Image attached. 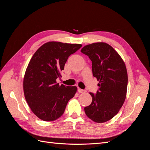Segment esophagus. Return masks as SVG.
Returning a JSON list of instances; mask_svg holds the SVG:
<instances>
[{
  "instance_id": "1",
  "label": "esophagus",
  "mask_w": 150,
  "mask_h": 150,
  "mask_svg": "<svg viewBox=\"0 0 150 150\" xmlns=\"http://www.w3.org/2000/svg\"><path fill=\"white\" fill-rule=\"evenodd\" d=\"M78 91V92H79V93H85V92H86V91H85V90L81 89H80V88H79Z\"/></svg>"
}]
</instances>
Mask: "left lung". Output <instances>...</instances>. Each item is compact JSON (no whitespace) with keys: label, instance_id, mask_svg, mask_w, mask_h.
<instances>
[{"label":"left lung","instance_id":"left-lung-1","mask_svg":"<svg viewBox=\"0 0 150 150\" xmlns=\"http://www.w3.org/2000/svg\"><path fill=\"white\" fill-rule=\"evenodd\" d=\"M81 52L92 61L93 76L99 81L96 95L90 93L92 103L84 108L86 115L98 123L112 119L119 112L125 101L128 73L120 54L106 42L86 45Z\"/></svg>","mask_w":150,"mask_h":150}]
</instances>
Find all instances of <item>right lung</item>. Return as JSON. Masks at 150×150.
Listing matches in <instances>:
<instances>
[{
	"label": "right lung",
	"mask_w": 150,
	"mask_h": 150,
	"mask_svg": "<svg viewBox=\"0 0 150 150\" xmlns=\"http://www.w3.org/2000/svg\"><path fill=\"white\" fill-rule=\"evenodd\" d=\"M82 46L79 44L50 41L42 45L32 57L23 81L25 100L34 114L42 121H52L64 113L76 86L57 83L68 57Z\"/></svg>",
	"instance_id": "obj_1"
}]
</instances>
